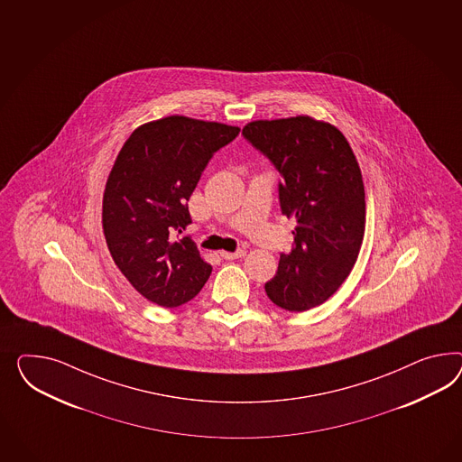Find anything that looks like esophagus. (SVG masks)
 <instances>
[{
  "mask_svg": "<svg viewBox=\"0 0 462 462\" xmlns=\"http://www.w3.org/2000/svg\"><path fill=\"white\" fill-rule=\"evenodd\" d=\"M245 252L244 250H237V252H220V257L225 259V261H234V259H238V257H242Z\"/></svg>",
  "mask_w": 462,
  "mask_h": 462,
  "instance_id": "obj_1",
  "label": "esophagus"
}]
</instances>
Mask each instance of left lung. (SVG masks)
<instances>
[{
  "instance_id": "8db88e82",
  "label": "left lung",
  "mask_w": 462,
  "mask_h": 462,
  "mask_svg": "<svg viewBox=\"0 0 462 462\" xmlns=\"http://www.w3.org/2000/svg\"><path fill=\"white\" fill-rule=\"evenodd\" d=\"M242 136L274 164L281 212L298 222L294 247L265 282L267 298L308 311L333 296L356 263L365 234L360 166L335 125L308 116L254 121Z\"/></svg>"
}]
</instances>
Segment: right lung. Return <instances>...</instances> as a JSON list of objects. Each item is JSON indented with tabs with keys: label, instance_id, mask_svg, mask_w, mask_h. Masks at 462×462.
I'll list each match as a JSON object with an SVG mask.
<instances>
[{
	"label": "right lung",
	"instance_id": "add662e5",
	"mask_svg": "<svg viewBox=\"0 0 462 462\" xmlns=\"http://www.w3.org/2000/svg\"><path fill=\"white\" fill-rule=\"evenodd\" d=\"M234 125L170 116L137 127L114 162L102 226L119 271L141 296L178 308L193 300L212 265L191 237L188 199L213 154L238 136Z\"/></svg>",
	"mask_w": 462,
	"mask_h": 462
}]
</instances>
